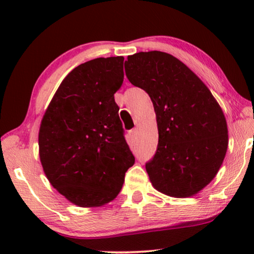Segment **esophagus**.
Here are the masks:
<instances>
[{"label": "esophagus", "mask_w": 254, "mask_h": 254, "mask_svg": "<svg viewBox=\"0 0 254 254\" xmlns=\"http://www.w3.org/2000/svg\"><path fill=\"white\" fill-rule=\"evenodd\" d=\"M137 135V128H133V130L130 131V137L132 140H135Z\"/></svg>", "instance_id": "obj_1"}]
</instances>
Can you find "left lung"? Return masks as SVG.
Instances as JSON below:
<instances>
[{
	"label": "left lung",
	"instance_id": "8db88e82",
	"mask_svg": "<svg viewBox=\"0 0 254 254\" xmlns=\"http://www.w3.org/2000/svg\"><path fill=\"white\" fill-rule=\"evenodd\" d=\"M127 79L151 98L159 141L145 163L152 186L171 197H190L212 182L224 160L229 135L224 113L203 81L174 56H128Z\"/></svg>",
	"mask_w": 254,
	"mask_h": 254
}]
</instances>
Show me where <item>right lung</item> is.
I'll return each mask as SVG.
<instances>
[{"label":"right lung","instance_id":"add662e5","mask_svg":"<svg viewBox=\"0 0 254 254\" xmlns=\"http://www.w3.org/2000/svg\"><path fill=\"white\" fill-rule=\"evenodd\" d=\"M123 60L96 58L74 68L42 118V168L53 187L80 207L113 200L134 163L114 100L123 83Z\"/></svg>","mask_w":254,"mask_h":254}]
</instances>
